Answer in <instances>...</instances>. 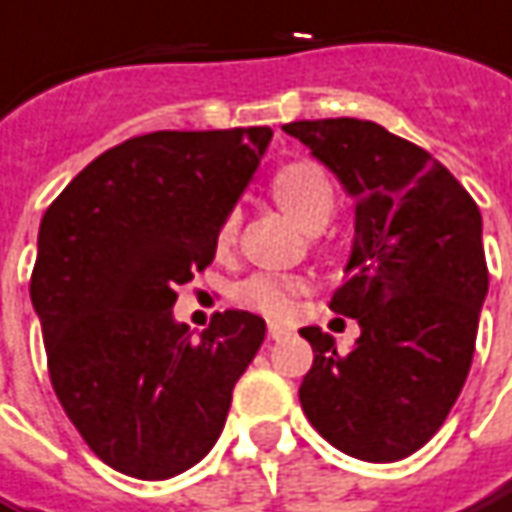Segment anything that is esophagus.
Wrapping results in <instances>:
<instances>
[{"instance_id": "1", "label": "esophagus", "mask_w": 512, "mask_h": 512, "mask_svg": "<svg viewBox=\"0 0 512 512\" xmlns=\"http://www.w3.org/2000/svg\"><path fill=\"white\" fill-rule=\"evenodd\" d=\"M288 333H291V328H288V325L269 322V339H283V336H288Z\"/></svg>"}]
</instances>
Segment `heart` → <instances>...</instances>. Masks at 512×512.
Returning a JSON list of instances; mask_svg holds the SVG:
<instances>
[{
	"label": "heart",
	"instance_id": "b5f03b06",
	"mask_svg": "<svg viewBox=\"0 0 512 512\" xmlns=\"http://www.w3.org/2000/svg\"><path fill=\"white\" fill-rule=\"evenodd\" d=\"M271 193L285 210L300 221L302 227L308 229L322 227L333 212V204H336V193H333L328 173L311 165V162H297V165H288V168L280 170L271 182ZM235 232H238V218L227 215L221 229H218V246L229 249L235 241ZM305 288H308V283L297 274L260 271V274H252L238 288V300L246 308L266 316H288L297 308V300L305 294Z\"/></svg>",
	"mask_w": 512,
	"mask_h": 512
}]
</instances>
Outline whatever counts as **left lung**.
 Instances as JSON below:
<instances>
[{
    "mask_svg": "<svg viewBox=\"0 0 512 512\" xmlns=\"http://www.w3.org/2000/svg\"><path fill=\"white\" fill-rule=\"evenodd\" d=\"M283 131L356 201L347 283L330 311L356 319L361 336L342 356L322 328L300 330L314 347L302 412L356 460H403L443 426L471 370L488 294L482 215L448 168L384 125L339 117Z\"/></svg>",
    "mask_w": 512,
    "mask_h": 512,
    "instance_id": "8db88e82",
    "label": "left lung"
}]
</instances>
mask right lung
<instances>
[{"instance_id": "1", "label": "right lung", "mask_w": 512, "mask_h": 512, "mask_svg": "<svg viewBox=\"0 0 512 512\" xmlns=\"http://www.w3.org/2000/svg\"><path fill=\"white\" fill-rule=\"evenodd\" d=\"M269 139V125L125 139L41 218L30 300L52 389L120 474L156 482L204 460L266 339L249 311L215 314L193 339L173 305L176 288L212 263Z\"/></svg>"}]
</instances>
